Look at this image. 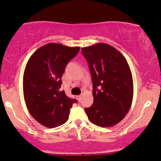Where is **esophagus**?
I'll return each instance as SVG.
<instances>
[{
  "label": "esophagus",
  "instance_id": "34e87169",
  "mask_svg": "<svg viewBox=\"0 0 161 161\" xmlns=\"http://www.w3.org/2000/svg\"><path fill=\"white\" fill-rule=\"evenodd\" d=\"M76 98H77L78 101H80V100H81V96L80 95L76 96Z\"/></svg>",
  "mask_w": 161,
  "mask_h": 161
}]
</instances>
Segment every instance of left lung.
I'll return each instance as SVG.
<instances>
[{
    "instance_id": "8db88e82",
    "label": "left lung",
    "mask_w": 161,
    "mask_h": 161,
    "mask_svg": "<svg viewBox=\"0 0 161 161\" xmlns=\"http://www.w3.org/2000/svg\"><path fill=\"white\" fill-rule=\"evenodd\" d=\"M88 63L93 103L85 112L97 126L108 127L122 121L133 98V80L127 61L109 44L98 43L81 49Z\"/></svg>"
}]
</instances>
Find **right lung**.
<instances>
[{
	"label": "right lung",
	"mask_w": 161,
	"mask_h": 161,
	"mask_svg": "<svg viewBox=\"0 0 161 161\" xmlns=\"http://www.w3.org/2000/svg\"><path fill=\"white\" fill-rule=\"evenodd\" d=\"M79 47L49 43L39 48L26 63L23 77L24 100L29 113L39 123L54 128L68 121L77 100L60 91L62 76Z\"/></svg>",
	"instance_id": "obj_1"
}]
</instances>
